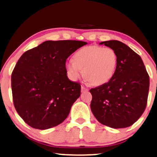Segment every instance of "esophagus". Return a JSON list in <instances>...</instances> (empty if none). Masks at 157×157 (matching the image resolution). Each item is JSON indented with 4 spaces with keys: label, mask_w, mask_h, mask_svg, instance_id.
<instances>
[{
    "label": "esophagus",
    "mask_w": 157,
    "mask_h": 157,
    "mask_svg": "<svg viewBox=\"0 0 157 157\" xmlns=\"http://www.w3.org/2000/svg\"><path fill=\"white\" fill-rule=\"evenodd\" d=\"M89 90L86 88V87H85L83 86H81V92H88Z\"/></svg>",
    "instance_id": "obj_1"
}]
</instances>
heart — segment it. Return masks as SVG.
<instances>
[{"instance_id": "1", "label": "heart", "mask_w": 157, "mask_h": 157, "mask_svg": "<svg viewBox=\"0 0 157 157\" xmlns=\"http://www.w3.org/2000/svg\"><path fill=\"white\" fill-rule=\"evenodd\" d=\"M65 63V70L71 80L76 81L83 75L86 81L99 86L111 80L116 72L118 57L113 49L98 45L85 47Z\"/></svg>"}]
</instances>
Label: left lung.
<instances>
[{
  "mask_svg": "<svg viewBox=\"0 0 157 157\" xmlns=\"http://www.w3.org/2000/svg\"><path fill=\"white\" fill-rule=\"evenodd\" d=\"M116 52L118 64L110 81L90 90V108L101 124L125 128L138 120L146 108L150 78L141 56L116 40L100 43Z\"/></svg>",
  "mask_w": 157,
  "mask_h": 157,
  "instance_id": "1",
  "label": "left lung"
}]
</instances>
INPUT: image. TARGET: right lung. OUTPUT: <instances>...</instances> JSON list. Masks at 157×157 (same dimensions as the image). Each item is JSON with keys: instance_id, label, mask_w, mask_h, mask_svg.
Instances as JSON below:
<instances>
[{"instance_id": "1", "label": "right lung", "mask_w": 157, "mask_h": 157, "mask_svg": "<svg viewBox=\"0 0 157 157\" xmlns=\"http://www.w3.org/2000/svg\"><path fill=\"white\" fill-rule=\"evenodd\" d=\"M86 44L78 40H47L18 59L12 74L13 101L27 125L47 130L67 117L81 96V85L69 80L66 60Z\"/></svg>"}]
</instances>
